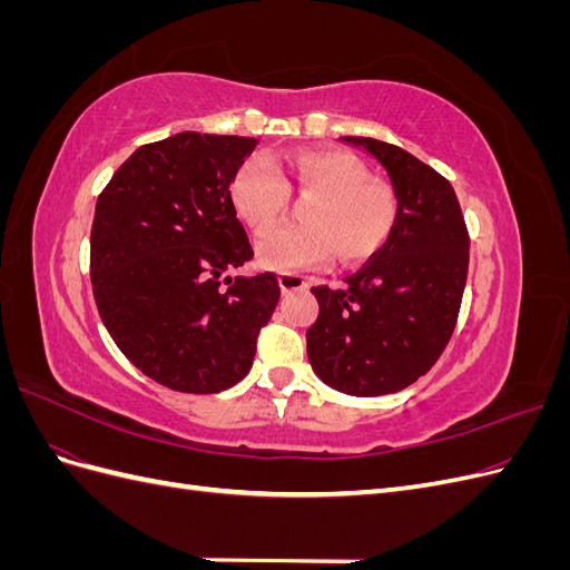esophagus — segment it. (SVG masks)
Instances as JSON below:
<instances>
[{"mask_svg": "<svg viewBox=\"0 0 570 570\" xmlns=\"http://www.w3.org/2000/svg\"><path fill=\"white\" fill-rule=\"evenodd\" d=\"M278 283L283 287V292H295V289H302L306 287V278L299 273H281L278 275Z\"/></svg>", "mask_w": 570, "mask_h": 570, "instance_id": "obj_1", "label": "esophagus"}]
</instances>
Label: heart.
<instances>
[{
	"instance_id": "1",
	"label": "heart",
	"mask_w": 570,
	"mask_h": 570,
	"mask_svg": "<svg viewBox=\"0 0 570 570\" xmlns=\"http://www.w3.org/2000/svg\"><path fill=\"white\" fill-rule=\"evenodd\" d=\"M287 191H312L303 207L304 227L269 228L286 208ZM235 212L263 235L256 252L275 271L314 268L331 258L356 264L381 249L394 230L396 197L368 168L342 149H299L285 159H247L230 183Z\"/></svg>"
}]
</instances>
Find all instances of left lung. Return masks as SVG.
Listing matches in <instances>:
<instances>
[{
  "label": "left lung",
  "mask_w": 570,
  "mask_h": 570,
  "mask_svg": "<svg viewBox=\"0 0 570 570\" xmlns=\"http://www.w3.org/2000/svg\"><path fill=\"white\" fill-rule=\"evenodd\" d=\"M381 164L396 197L387 243L347 278L312 287L318 318L306 331L308 361L323 383L377 396L433 368L459 318L469 275V228L454 187L402 147L342 137Z\"/></svg>",
  "instance_id": "8db88e82"
}]
</instances>
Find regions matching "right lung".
<instances>
[{"mask_svg":"<svg viewBox=\"0 0 570 570\" xmlns=\"http://www.w3.org/2000/svg\"><path fill=\"white\" fill-rule=\"evenodd\" d=\"M256 140L178 132L142 145L101 189L90 235L99 316L159 385L214 394L249 373L281 299L275 273L235 275L254 256L230 199Z\"/></svg>","mask_w":570,"mask_h":570,"instance_id":"obj_1","label":"right lung"}]
</instances>
